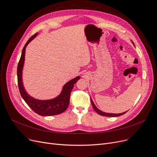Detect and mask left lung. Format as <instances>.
I'll return each instance as SVG.
<instances>
[{
    "mask_svg": "<svg viewBox=\"0 0 157 157\" xmlns=\"http://www.w3.org/2000/svg\"><path fill=\"white\" fill-rule=\"evenodd\" d=\"M132 43L134 44V42H132ZM90 101H91V103H92V105H93V108H94V109L95 110V111L96 112V113H98L99 115H102V116H105V117H119V116H121V115H124V114H125L127 112H123V113H105V112H102V111H101L100 109H99L96 106V105H94V102H93V101L92 100V99H91V98H90Z\"/></svg>",
    "mask_w": 157,
    "mask_h": 157,
    "instance_id": "obj_1",
    "label": "left lung"
}]
</instances>
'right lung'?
Masks as SVG:
<instances>
[{"label": "right lung", "instance_id": "add662e5", "mask_svg": "<svg viewBox=\"0 0 157 157\" xmlns=\"http://www.w3.org/2000/svg\"><path fill=\"white\" fill-rule=\"evenodd\" d=\"M38 33H36L27 41L23 49L21 56L17 64V77L20 93L26 103L31 108L34 112L38 115L41 116H52L61 114L67 109L70 103V97L71 90L74 86V84L80 79V77L77 76L67 82L63 86L61 93L57 97L51 99L40 100L35 99L28 94L23 86L22 80L25 50L27 45L36 37Z\"/></svg>", "mask_w": 157, "mask_h": 157}]
</instances>
